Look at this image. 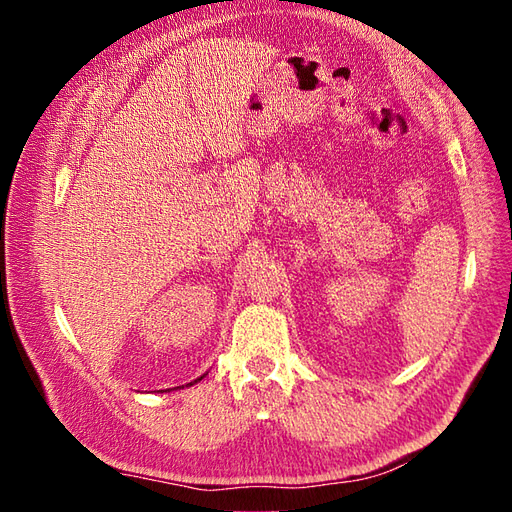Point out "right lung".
I'll use <instances>...</instances> for the list:
<instances>
[{"label": "right lung", "instance_id": "obj_1", "mask_svg": "<svg viewBox=\"0 0 512 512\" xmlns=\"http://www.w3.org/2000/svg\"><path fill=\"white\" fill-rule=\"evenodd\" d=\"M200 378H203V376H200ZM200 378H198V380H200ZM198 380H194V382H198ZM190 386H192V382H190Z\"/></svg>", "mask_w": 512, "mask_h": 512}]
</instances>
